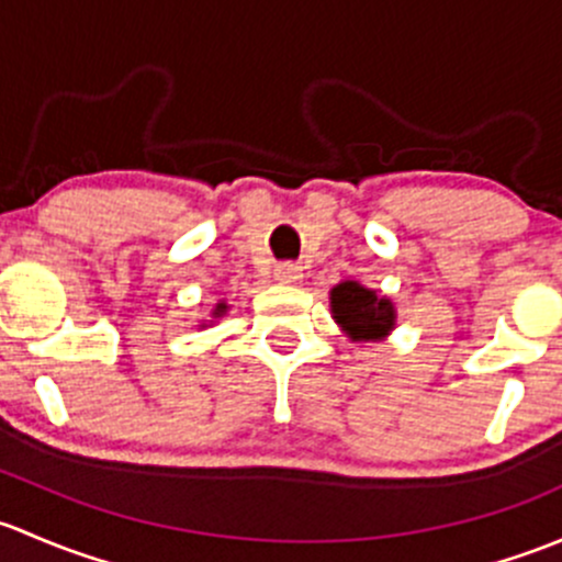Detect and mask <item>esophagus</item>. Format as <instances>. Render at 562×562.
I'll return each mask as SVG.
<instances>
[{"mask_svg": "<svg viewBox=\"0 0 562 562\" xmlns=\"http://www.w3.org/2000/svg\"><path fill=\"white\" fill-rule=\"evenodd\" d=\"M300 265H292V262H283L276 268V281L281 283H297L300 279H303V273H300Z\"/></svg>", "mask_w": 562, "mask_h": 562, "instance_id": "1", "label": "esophagus"}]
</instances>
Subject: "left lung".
I'll return each instance as SVG.
<instances>
[{
  "label": "left lung",
  "instance_id": "8db88e82",
  "mask_svg": "<svg viewBox=\"0 0 562 562\" xmlns=\"http://www.w3.org/2000/svg\"><path fill=\"white\" fill-rule=\"evenodd\" d=\"M329 311L351 340H381L395 327V305L375 289L357 281H340L329 292Z\"/></svg>",
  "mask_w": 562,
  "mask_h": 562
}]
</instances>
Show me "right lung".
I'll use <instances>...</instances> for the list:
<instances>
[{"label":"right lung","instance_id":"right-lung-1","mask_svg":"<svg viewBox=\"0 0 562 562\" xmlns=\"http://www.w3.org/2000/svg\"><path fill=\"white\" fill-rule=\"evenodd\" d=\"M227 311H229V305H227V303H218V305H216V308H213V311H211V316H213V319H218V316H224V314H227ZM200 327H207V324H205V322H202V324H200Z\"/></svg>","mask_w":562,"mask_h":562}]
</instances>
